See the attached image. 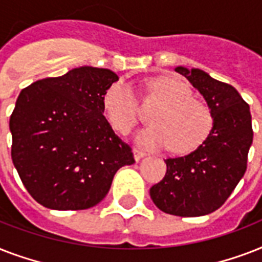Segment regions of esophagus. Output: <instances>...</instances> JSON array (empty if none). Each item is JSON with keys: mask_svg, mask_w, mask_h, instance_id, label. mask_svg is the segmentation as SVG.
Returning <instances> with one entry per match:
<instances>
[{"mask_svg": "<svg viewBox=\"0 0 262 262\" xmlns=\"http://www.w3.org/2000/svg\"><path fill=\"white\" fill-rule=\"evenodd\" d=\"M133 155H135L136 162H139V160L143 159L144 156L147 155V154H145L144 151H141V149H137V148H135V149H133Z\"/></svg>", "mask_w": 262, "mask_h": 262, "instance_id": "34e87169", "label": "esophagus"}]
</instances>
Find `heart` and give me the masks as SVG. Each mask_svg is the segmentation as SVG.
<instances>
[{"instance_id":"heart-1","label":"heart","mask_w":262,"mask_h":262,"mask_svg":"<svg viewBox=\"0 0 262 262\" xmlns=\"http://www.w3.org/2000/svg\"><path fill=\"white\" fill-rule=\"evenodd\" d=\"M151 94L162 107L152 114L154 125L144 127L136 140L151 149L171 145L177 154H186L205 141L212 129L211 110L194 99L191 88L172 76L152 80ZM103 110L111 126L121 135H127L137 122L139 103L132 85L123 80L115 81L103 96Z\"/></svg>"}]
</instances>
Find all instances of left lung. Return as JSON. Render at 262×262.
Segmentation results:
<instances>
[{
	"label": "left lung",
	"mask_w": 262,
	"mask_h": 262,
	"mask_svg": "<svg viewBox=\"0 0 262 262\" xmlns=\"http://www.w3.org/2000/svg\"><path fill=\"white\" fill-rule=\"evenodd\" d=\"M205 99L213 125L195 151L166 159L164 178L149 189L160 211L193 217L212 213L224 204L248 167L253 143L249 104L230 84L212 79L201 69L177 67Z\"/></svg>",
	"instance_id": "8db88e82"
}]
</instances>
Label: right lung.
<instances>
[{
    "label": "right lung",
    "mask_w": 262,
    "mask_h": 262,
    "mask_svg": "<svg viewBox=\"0 0 262 262\" xmlns=\"http://www.w3.org/2000/svg\"><path fill=\"white\" fill-rule=\"evenodd\" d=\"M118 76L80 67L35 81L10 115L12 160L35 201L57 211L94 207L115 172L135 163L132 148L104 118L103 96Z\"/></svg>",
    "instance_id": "right-lung-1"
}]
</instances>
